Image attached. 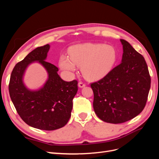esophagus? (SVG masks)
<instances>
[{
	"label": "esophagus",
	"instance_id": "34e87169",
	"mask_svg": "<svg viewBox=\"0 0 159 159\" xmlns=\"http://www.w3.org/2000/svg\"><path fill=\"white\" fill-rule=\"evenodd\" d=\"M85 84L84 82H83V81H80V82L78 83V86L80 88H84L85 86Z\"/></svg>",
	"mask_w": 159,
	"mask_h": 159
}]
</instances>
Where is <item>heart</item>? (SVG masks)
Here are the masks:
<instances>
[{
    "mask_svg": "<svg viewBox=\"0 0 159 159\" xmlns=\"http://www.w3.org/2000/svg\"><path fill=\"white\" fill-rule=\"evenodd\" d=\"M117 60V52L111 46L84 43L70 50V57L61 56V69L73 71L77 66H81V71L86 78L98 79L111 70Z\"/></svg>",
    "mask_w": 159,
    "mask_h": 159,
    "instance_id": "b5f03b06",
    "label": "heart"
}]
</instances>
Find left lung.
<instances>
[{"label": "left lung", "mask_w": 159, "mask_h": 159, "mask_svg": "<svg viewBox=\"0 0 159 159\" xmlns=\"http://www.w3.org/2000/svg\"><path fill=\"white\" fill-rule=\"evenodd\" d=\"M122 62L103 78L91 84L93 109L102 121L114 124L129 121L145 108L151 76L143 56L121 39Z\"/></svg>", "instance_id": "obj_1"}]
</instances>
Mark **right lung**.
<instances>
[{
    "label": "right lung",
    "mask_w": 159,
    "mask_h": 159,
    "mask_svg": "<svg viewBox=\"0 0 159 159\" xmlns=\"http://www.w3.org/2000/svg\"><path fill=\"white\" fill-rule=\"evenodd\" d=\"M50 45L38 47L16 64L11 73L8 90L18 114L27 125L38 129L53 131L68 122L73 100L78 91V81H66L57 74L58 68L46 61ZM38 61L49 73V80L41 90H28L23 84L26 67Z\"/></svg>",
    "instance_id": "obj_1"
}]
</instances>
